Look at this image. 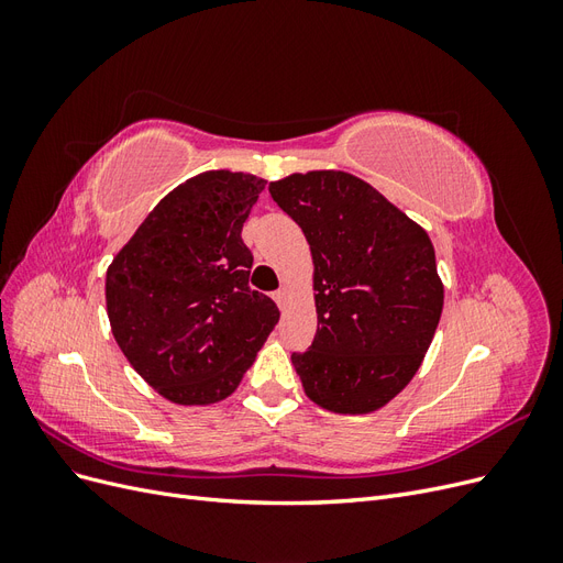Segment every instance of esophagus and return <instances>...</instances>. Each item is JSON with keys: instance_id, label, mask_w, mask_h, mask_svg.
<instances>
[{"instance_id": "obj_1", "label": "esophagus", "mask_w": 563, "mask_h": 563, "mask_svg": "<svg viewBox=\"0 0 563 563\" xmlns=\"http://www.w3.org/2000/svg\"><path fill=\"white\" fill-rule=\"evenodd\" d=\"M288 298H291V291H288V288L284 286V288H279V291L275 294V300H277V305L279 308L284 310L286 308V302H288Z\"/></svg>"}]
</instances>
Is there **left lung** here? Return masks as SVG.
I'll list each match as a JSON object with an SVG mask.
<instances>
[{
    "label": "left lung",
    "instance_id": "obj_1",
    "mask_svg": "<svg viewBox=\"0 0 563 563\" xmlns=\"http://www.w3.org/2000/svg\"><path fill=\"white\" fill-rule=\"evenodd\" d=\"M314 263L317 335L291 362L333 413H371L411 383L444 308L434 246L376 187L345 172L269 183Z\"/></svg>",
    "mask_w": 563,
    "mask_h": 563
}]
</instances>
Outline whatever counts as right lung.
Here are the masks:
<instances>
[{
  "mask_svg": "<svg viewBox=\"0 0 563 563\" xmlns=\"http://www.w3.org/2000/svg\"><path fill=\"white\" fill-rule=\"evenodd\" d=\"M265 183L225 168L185 180L108 267L117 345L168 401L230 397L279 321L275 300L249 286L253 255L242 240Z\"/></svg>",
  "mask_w": 563,
  "mask_h": 563,
  "instance_id": "1",
  "label": "right lung"
}]
</instances>
